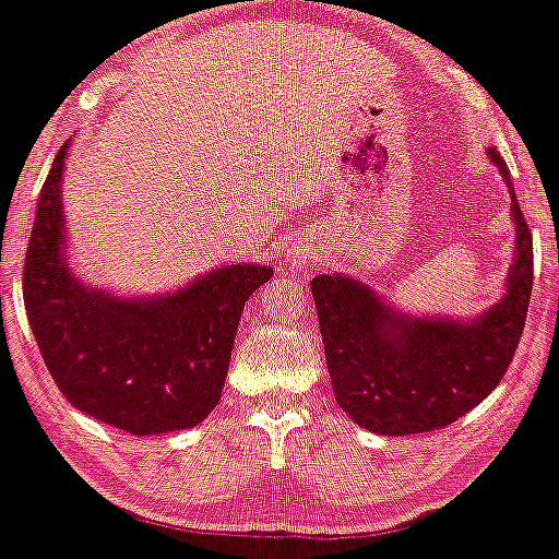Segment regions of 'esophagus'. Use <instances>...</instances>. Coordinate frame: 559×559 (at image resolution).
<instances>
[{
	"label": "esophagus",
	"mask_w": 559,
	"mask_h": 559,
	"mask_svg": "<svg viewBox=\"0 0 559 559\" xmlns=\"http://www.w3.org/2000/svg\"><path fill=\"white\" fill-rule=\"evenodd\" d=\"M284 262L294 271H305L307 262H310V247L307 243H292V247L284 249Z\"/></svg>",
	"instance_id": "obj_1"
}]
</instances>
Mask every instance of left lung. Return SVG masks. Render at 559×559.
<instances>
[{"label": "left lung", "instance_id": "8db88e82", "mask_svg": "<svg viewBox=\"0 0 559 559\" xmlns=\"http://www.w3.org/2000/svg\"><path fill=\"white\" fill-rule=\"evenodd\" d=\"M502 173L515 223V258L504 294L476 318L409 316L352 275H316L331 386L357 426L383 436L428 433L463 418L497 389L515 357L534 286V241L521 213L510 170Z\"/></svg>", "mask_w": 559, "mask_h": 559}]
</instances>
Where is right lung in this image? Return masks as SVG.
I'll list each match as a JSON object with an SVG mask.
<instances>
[{"mask_svg":"<svg viewBox=\"0 0 559 559\" xmlns=\"http://www.w3.org/2000/svg\"><path fill=\"white\" fill-rule=\"evenodd\" d=\"M57 152L31 230L23 299L38 352L62 396L133 436L186 431L221 402L239 318L273 267L236 262L155 297L88 286L70 267Z\"/></svg>","mask_w":559,"mask_h":559,"instance_id":"obj_1","label":"right lung"}]
</instances>
